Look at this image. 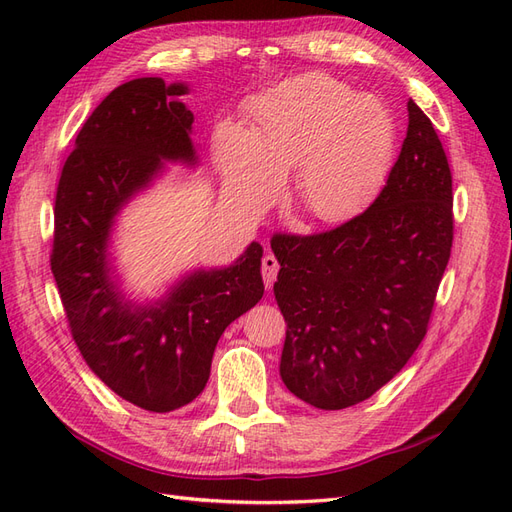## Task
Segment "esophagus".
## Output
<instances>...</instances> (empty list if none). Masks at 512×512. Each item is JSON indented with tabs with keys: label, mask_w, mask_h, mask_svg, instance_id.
Listing matches in <instances>:
<instances>
[{
	"label": "esophagus",
	"mask_w": 512,
	"mask_h": 512,
	"mask_svg": "<svg viewBox=\"0 0 512 512\" xmlns=\"http://www.w3.org/2000/svg\"><path fill=\"white\" fill-rule=\"evenodd\" d=\"M277 271H280V262H277V258L273 254H267L265 258H262V280H265L267 288L273 286Z\"/></svg>",
	"instance_id": "34e87169"
}]
</instances>
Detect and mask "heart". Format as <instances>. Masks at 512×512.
Masks as SVG:
<instances>
[{"instance_id": "heart-1", "label": "heart", "mask_w": 512, "mask_h": 512, "mask_svg": "<svg viewBox=\"0 0 512 512\" xmlns=\"http://www.w3.org/2000/svg\"><path fill=\"white\" fill-rule=\"evenodd\" d=\"M250 130L222 123L215 156L245 205L265 207L297 166L294 192L309 218L344 222L359 213L389 173L395 121L371 96L324 74H299L250 102Z\"/></svg>"}]
</instances>
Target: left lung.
<instances>
[{
	"label": "left lung",
	"mask_w": 512,
	"mask_h": 512,
	"mask_svg": "<svg viewBox=\"0 0 512 512\" xmlns=\"http://www.w3.org/2000/svg\"><path fill=\"white\" fill-rule=\"evenodd\" d=\"M451 247V168L410 100L408 134L374 203L333 230L271 239L286 389L320 410L382 389L423 342Z\"/></svg>",
	"instance_id": "left-lung-1"
}]
</instances>
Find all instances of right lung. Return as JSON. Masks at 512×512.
<instances>
[{"mask_svg":"<svg viewBox=\"0 0 512 512\" xmlns=\"http://www.w3.org/2000/svg\"><path fill=\"white\" fill-rule=\"evenodd\" d=\"M188 91L158 76L113 89L83 123L55 196L51 271L74 342L108 389L149 412L203 393L218 339L265 292L256 241L230 267L185 273L151 303L130 301L113 271L117 213L164 162H198Z\"/></svg>","mask_w":512,"mask_h":512,"instance_id":"add662e5","label":"right lung"}]
</instances>
